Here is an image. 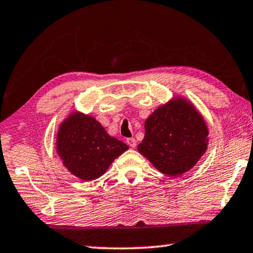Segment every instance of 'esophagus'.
Here are the masks:
<instances>
[{
    "label": "esophagus",
    "mask_w": 253,
    "mask_h": 253,
    "mask_svg": "<svg viewBox=\"0 0 253 253\" xmlns=\"http://www.w3.org/2000/svg\"><path fill=\"white\" fill-rule=\"evenodd\" d=\"M126 142H127V144L130 146V148H136V139L135 138H133V137L127 138Z\"/></svg>",
    "instance_id": "1"
}]
</instances>
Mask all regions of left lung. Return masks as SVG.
I'll use <instances>...</instances> for the list:
<instances>
[{
	"mask_svg": "<svg viewBox=\"0 0 253 253\" xmlns=\"http://www.w3.org/2000/svg\"><path fill=\"white\" fill-rule=\"evenodd\" d=\"M144 128L138 152L165 175L188 171L208 149V126L185 97L176 96L157 108L145 120Z\"/></svg>",
	"mask_w": 253,
	"mask_h": 253,
	"instance_id": "8db88e82",
	"label": "left lung"
}]
</instances>
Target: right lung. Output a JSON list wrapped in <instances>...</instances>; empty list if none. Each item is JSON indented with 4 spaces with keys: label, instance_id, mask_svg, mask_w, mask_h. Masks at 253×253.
<instances>
[{
    "label": "right lung",
    "instance_id": "obj_1",
    "mask_svg": "<svg viewBox=\"0 0 253 253\" xmlns=\"http://www.w3.org/2000/svg\"><path fill=\"white\" fill-rule=\"evenodd\" d=\"M127 150L128 145L110 136L94 117L79 111L71 112L56 134V153L63 166L83 180L99 178Z\"/></svg>",
    "mask_w": 253,
    "mask_h": 253
}]
</instances>
